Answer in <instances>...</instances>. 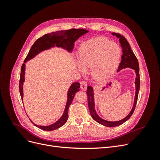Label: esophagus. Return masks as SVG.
Wrapping results in <instances>:
<instances>
[{
	"label": "esophagus",
	"mask_w": 160,
	"mask_h": 160,
	"mask_svg": "<svg viewBox=\"0 0 160 160\" xmlns=\"http://www.w3.org/2000/svg\"><path fill=\"white\" fill-rule=\"evenodd\" d=\"M80 85H81V89L82 90L85 91L87 89V88H88V83H87V81H85L84 80L81 81L80 83Z\"/></svg>",
	"instance_id": "34e87169"
}]
</instances>
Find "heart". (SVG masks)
<instances>
[{"label":"heart","instance_id":"heart-1","mask_svg":"<svg viewBox=\"0 0 160 160\" xmlns=\"http://www.w3.org/2000/svg\"><path fill=\"white\" fill-rule=\"evenodd\" d=\"M122 49L104 37H99L83 42L80 47L79 61L81 69L91 67V74L98 79L109 77L119 66Z\"/></svg>","mask_w":160,"mask_h":160}]
</instances>
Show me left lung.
I'll list each match as a JSON object with an SVG mask.
<instances>
[{"label":"left lung","instance_id":"8db88e82","mask_svg":"<svg viewBox=\"0 0 160 160\" xmlns=\"http://www.w3.org/2000/svg\"><path fill=\"white\" fill-rule=\"evenodd\" d=\"M113 35H115L117 37L119 38V42L121 46L122 47L123 49V55H122V61L119 63V66L118 71H119L121 69L127 68V67H129L135 71L136 72V78H135V89H136V91H135V100H134V104L133 107L131 111L129 114L127 116L126 118L124 119L118 121V122H108V121H105L103 119L100 118L98 114L95 112V104H94V98H93V88L91 86L88 87V89H87V95H88V106L90 111L91 116L92 117L95 122L98 123L105 125L106 127H115L118 126V125H122V123H125L126 121H128L131 116L132 115L133 111L135 110V106L137 104L138 98V94L140 88V79H139V62L138 61L137 57H135L133 52L132 51V49H131L129 43L127 41L123 35H121L120 34L113 32Z\"/></svg>","mask_w":160,"mask_h":160}]
</instances>
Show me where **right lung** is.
Listing matches in <instances>:
<instances>
[{"instance_id":"right-lung-1","label":"right lung","mask_w":160,"mask_h":160,"mask_svg":"<svg viewBox=\"0 0 160 160\" xmlns=\"http://www.w3.org/2000/svg\"><path fill=\"white\" fill-rule=\"evenodd\" d=\"M88 32L89 31L88 30L83 29V28H79V29L71 28V29L69 30L59 31L54 32L46 34V35H43L42 37L38 38L32 45L24 62L32 59V57H35L39 52L50 49L51 47L54 46L65 48L67 50L71 51L74 46V42L77 38H79L81 36ZM25 64L23 63L21 67V77L20 80H19V92H20L21 99H22L23 95L22 84L24 81H25ZM79 88L80 84L79 83H77V82L72 83V85L71 86L68 91V95H67L68 99H67V102L64 113L61 119L59 121H57L56 123L49 125V126H40V125H37L36 124H34L33 123H32L38 128L45 131H52L62 126L67 122V119H68V111L69 106L72 102V99L74 98L75 93L77 91H79Z\"/></svg>"}]
</instances>
